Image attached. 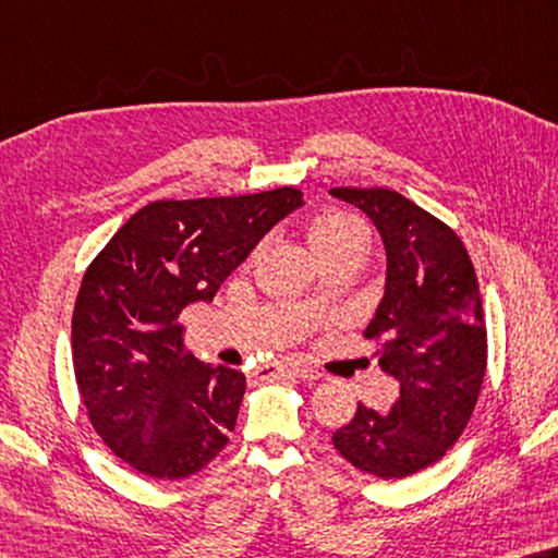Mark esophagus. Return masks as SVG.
<instances>
[{
  "instance_id": "34e87169",
  "label": "esophagus",
  "mask_w": 558,
  "mask_h": 558,
  "mask_svg": "<svg viewBox=\"0 0 558 558\" xmlns=\"http://www.w3.org/2000/svg\"><path fill=\"white\" fill-rule=\"evenodd\" d=\"M295 376V378H300V380H314V378H319V373L314 371V368H310V366H302V363H295V366H263V368H258L256 373H253V376H256L258 380H272V378H278V376Z\"/></svg>"
}]
</instances>
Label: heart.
Masks as SVG:
<instances>
[{"label": "heart", "instance_id": "1", "mask_svg": "<svg viewBox=\"0 0 558 558\" xmlns=\"http://www.w3.org/2000/svg\"><path fill=\"white\" fill-rule=\"evenodd\" d=\"M310 241L314 251L319 253V258L327 260L331 256H337V253L351 248L366 251L368 231L359 217H353L349 211L341 209H331L324 211V215L314 221L310 229Z\"/></svg>", "mask_w": 558, "mask_h": 558}]
</instances>
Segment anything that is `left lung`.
<instances>
[{
    "mask_svg": "<svg viewBox=\"0 0 558 558\" xmlns=\"http://www.w3.org/2000/svg\"><path fill=\"white\" fill-rule=\"evenodd\" d=\"M378 227L388 278L363 337L378 343V363L400 380L390 412L359 402L333 447L359 471L404 478L453 447L478 402L488 331L473 263L463 241L427 209L385 187H331Z\"/></svg>",
    "mask_w": 558,
    "mask_h": 558,
    "instance_id": "left-lung-1",
    "label": "left lung"
}]
</instances>
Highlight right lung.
Masks as SVG:
<instances>
[{
    "label": "right lung",
    "instance_id": "obj_1",
    "mask_svg": "<svg viewBox=\"0 0 558 558\" xmlns=\"http://www.w3.org/2000/svg\"><path fill=\"white\" fill-rule=\"evenodd\" d=\"M300 205L295 187L148 202L87 266L73 312L75 380L95 432L131 469L187 478L227 447L246 376L182 351L180 312L215 298Z\"/></svg>",
    "mask_w": 558,
    "mask_h": 558
}]
</instances>
